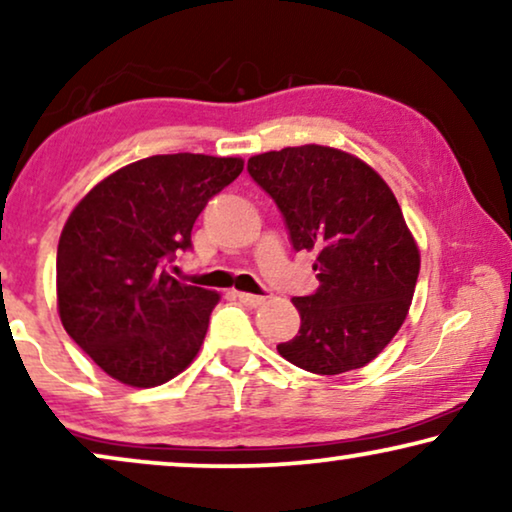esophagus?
Returning a JSON list of instances; mask_svg holds the SVG:
<instances>
[{
    "instance_id": "esophagus-1",
    "label": "esophagus",
    "mask_w": 512,
    "mask_h": 512,
    "mask_svg": "<svg viewBox=\"0 0 512 512\" xmlns=\"http://www.w3.org/2000/svg\"><path fill=\"white\" fill-rule=\"evenodd\" d=\"M237 298H240V303H244L247 307H258L265 303V296H254V293H247V291H237Z\"/></svg>"
}]
</instances>
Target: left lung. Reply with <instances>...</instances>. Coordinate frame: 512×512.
<instances>
[{
	"instance_id": "left-lung-1",
	"label": "left lung",
	"mask_w": 512,
	"mask_h": 512,
	"mask_svg": "<svg viewBox=\"0 0 512 512\" xmlns=\"http://www.w3.org/2000/svg\"><path fill=\"white\" fill-rule=\"evenodd\" d=\"M296 251H317L319 286L293 298L296 338L277 345L293 366L340 375L375 359L410 310L419 249L391 188L373 167L331 146H286L249 158Z\"/></svg>"
}]
</instances>
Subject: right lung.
Masks as SVG:
<instances>
[{
    "label": "right lung",
    "mask_w": 512,
    "mask_h": 512,
    "mask_svg": "<svg viewBox=\"0 0 512 512\" xmlns=\"http://www.w3.org/2000/svg\"><path fill=\"white\" fill-rule=\"evenodd\" d=\"M240 158L151 156L100 181L69 214L58 244V310L76 345L114 380L156 387L205 340L219 293L179 282L207 202L240 177Z\"/></svg>",
    "instance_id": "1"
}]
</instances>
